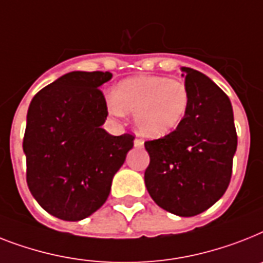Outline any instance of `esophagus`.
Returning <instances> with one entry per match:
<instances>
[{
    "instance_id": "34e87169",
    "label": "esophagus",
    "mask_w": 263,
    "mask_h": 263,
    "mask_svg": "<svg viewBox=\"0 0 263 263\" xmlns=\"http://www.w3.org/2000/svg\"><path fill=\"white\" fill-rule=\"evenodd\" d=\"M143 144H144V142H143L142 139H135V140H134V146L138 147V148L143 147Z\"/></svg>"
}]
</instances>
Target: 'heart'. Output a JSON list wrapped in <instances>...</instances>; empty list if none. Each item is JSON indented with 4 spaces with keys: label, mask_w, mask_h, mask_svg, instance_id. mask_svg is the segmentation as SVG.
Returning <instances> with one entry per match:
<instances>
[{
    "label": "heart",
    "mask_w": 263,
    "mask_h": 263,
    "mask_svg": "<svg viewBox=\"0 0 263 263\" xmlns=\"http://www.w3.org/2000/svg\"><path fill=\"white\" fill-rule=\"evenodd\" d=\"M108 110L123 117L134 113L138 131L148 138H162L173 132L186 116L191 93L186 83L177 78L136 77L119 83L106 98Z\"/></svg>",
    "instance_id": "1"
}]
</instances>
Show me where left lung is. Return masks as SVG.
Segmentation results:
<instances>
[{
  "label": "left lung",
  "mask_w": 263,
  "mask_h": 263,
  "mask_svg": "<svg viewBox=\"0 0 263 263\" xmlns=\"http://www.w3.org/2000/svg\"><path fill=\"white\" fill-rule=\"evenodd\" d=\"M181 70L191 105L178 128L144 143L150 155L144 182L161 208L189 217L206 211L226 193L238 136L227 95L202 72Z\"/></svg>",
  "instance_id": "1"
}]
</instances>
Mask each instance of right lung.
I'll use <instances>...</instances> for the list:
<instances>
[{
  "label": "right lung",
  "instance_id": "add662e5",
  "mask_svg": "<svg viewBox=\"0 0 263 263\" xmlns=\"http://www.w3.org/2000/svg\"><path fill=\"white\" fill-rule=\"evenodd\" d=\"M109 71H71L32 98L23 150L27 183L44 211L66 221L90 216L109 196L134 136L109 135L100 86Z\"/></svg>",
  "mask_w": 263,
  "mask_h": 263
}]
</instances>
